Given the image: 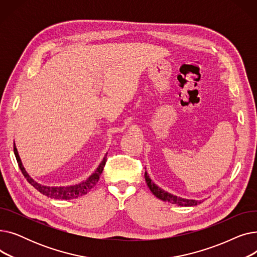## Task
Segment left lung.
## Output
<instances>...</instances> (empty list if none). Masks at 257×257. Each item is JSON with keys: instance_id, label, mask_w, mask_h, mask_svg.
Wrapping results in <instances>:
<instances>
[{"instance_id": "left-lung-1", "label": "left lung", "mask_w": 257, "mask_h": 257, "mask_svg": "<svg viewBox=\"0 0 257 257\" xmlns=\"http://www.w3.org/2000/svg\"><path fill=\"white\" fill-rule=\"evenodd\" d=\"M145 179L146 182L149 186L150 191L153 193L154 196H156L158 199L163 200V201H167L170 202L172 204H176L179 206H195L201 203V201H197V200H190V199H183L177 196H173L167 192H165L164 190H161L160 187H158L151 179L150 177L148 176L147 172H145Z\"/></svg>"}]
</instances>
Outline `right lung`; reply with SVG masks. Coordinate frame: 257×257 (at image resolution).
<instances>
[{
  "mask_svg": "<svg viewBox=\"0 0 257 257\" xmlns=\"http://www.w3.org/2000/svg\"><path fill=\"white\" fill-rule=\"evenodd\" d=\"M13 151H15V155H16V158H17V161L19 164V167L24 175V177L27 179V181H28L33 187H35L36 190L42 193L43 195L49 197V198H54V199H62V200H70V199H75V198H79L81 196H84L86 195L91 188L97 184V182L99 181V178H100V175L102 174L103 172V169L105 167V164H106V160H107V155H105L104 159L102 160V163L100 164V166L98 167V169L96 170V172H94L91 176L84 182H81L79 184H76V185H72V186H66V187H63V186H60V187H52V186H44V185H40L39 183L35 182L28 174H27L25 168L23 167L22 165V161H21V158L19 156V153H18V150L16 148V145L15 147H13Z\"/></svg>",
  "mask_w": 257,
  "mask_h": 257,
  "instance_id": "1",
  "label": "right lung"
}]
</instances>
